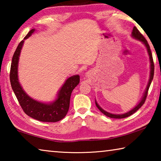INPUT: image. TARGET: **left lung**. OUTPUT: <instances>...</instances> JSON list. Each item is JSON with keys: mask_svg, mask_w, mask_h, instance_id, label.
<instances>
[{"mask_svg": "<svg viewBox=\"0 0 161 161\" xmlns=\"http://www.w3.org/2000/svg\"><path fill=\"white\" fill-rule=\"evenodd\" d=\"M132 37L133 38H135L136 40H140V41L142 42L145 46L146 47L147 49V51H148V55H149V59H150V62H151V73H150V79H149V81H148V85L146 86V91L144 92V94L143 95V97L142 99H141V102L138 103V104H137V106H136V107L133 108L132 110L129 111V112L127 113H125L123 114H110L107 112V111H104L103 109H102V108H101L99 104H98L97 101L95 100V103H96V106L97 107L99 108L101 112H102L104 115H106L108 117H109V118H114V119H124V118H126V117L129 116L130 115H132L133 114H134L136 111L139 109V108L142 107L143 104L144 103H145V101L146 99V97H147V95H148V89H149V87L150 85H151V81L153 80V75H154V63H153V57H152V53H151V49H150V46L148 45V42H147V40H146V38L143 37V35L141 33L139 32V31L136 28V27H133V31H132Z\"/></svg>", "mask_w": 161, "mask_h": 161, "instance_id": "1", "label": "left lung"}]
</instances>
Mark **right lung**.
Returning <instances> with one entry per match:
<instances>
[{"instance_id": "add662e5", "label": "right lung", "mask_w": 161, "mask_h": 161, "mask_svg": "<svg viewBox=\"0 0 161 161\" xmlns=\"http://www.w3.org/2000/svg\"><path fill=\"white\" fill-rule=\"evenodd\" d=\"M35 29L31 30L24 40L33 33ZM24 40L19 43L13 56L10 72V80L13 92L19 103L27 115L43 122H57L66 116L69 108L70 97L72 92L80 83V76L74 75L68 78L59 90L57 99L50 103H45L30 97L21 87L18 77V60Z\"/></svg>"}]
</instances>
